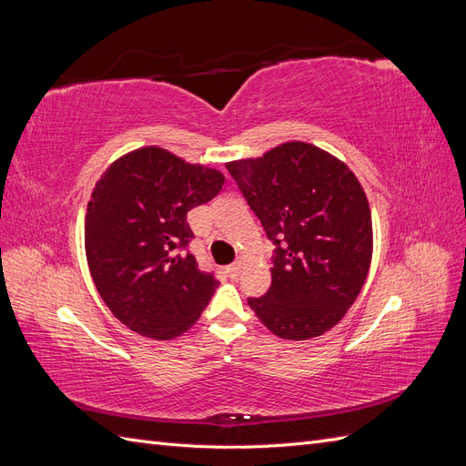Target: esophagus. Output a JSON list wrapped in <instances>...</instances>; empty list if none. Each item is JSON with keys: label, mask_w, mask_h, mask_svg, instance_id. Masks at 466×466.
Masks as SVG:
<instances>
[{"label": "esophagus", "mask_w": 466, "mask_h": 466, "mask_svg": "<svg viewBox=\"0 0 466 466\" xmlns=\"http://www.w3.org/2000/svg\"><path fill=\"white\" fill-rule=\"evenodd\" d=\"M241 270H243V260H237V262H233V264L228 268V274H229V278L237 279L238 276H241Z\"/></svg>", "instance_id": "1"}]
</instances>
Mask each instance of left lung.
Here are the masks:
<instances>
[{
  "instance_id": "left-lung-1",
  "label": "left lung",
  "mask_w": 466,
  "mask_h": 466,
  "mask_svg": "<svg viewBox=\"0 0 466 466\" xmlns=\"http://www.w3.org/2000/svg\"><path fill=\"white\" fill-rule=\"evenodd\" d=\"M228 171L274 243L272 286L248 305L286 340L330 330L370 272L371 211L350 168L311 144L288 142Z\"/></svg>"
}]
</instances>
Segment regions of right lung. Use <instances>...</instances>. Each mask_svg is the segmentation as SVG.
Masks as SVG:
<instances>
[{
  "label": "right lung",
  "mask_w": 466,
  "mask_h": 466,
  "mask_svg": "<svg viewBox=\"0 0 466 466\" xmlns=\"http://www.w3.org/2000/svg\"><path fill=\"white\" fill-rule=\"evenodd\" d=\"M216 168L142 147L96 180L86 216L87 264L106 307L130 330L171 340L188 330L219 281L188 250L187 214L223 187Z\"/></svg>",
  "instance_id": "add662e5"
}]
</instances>
